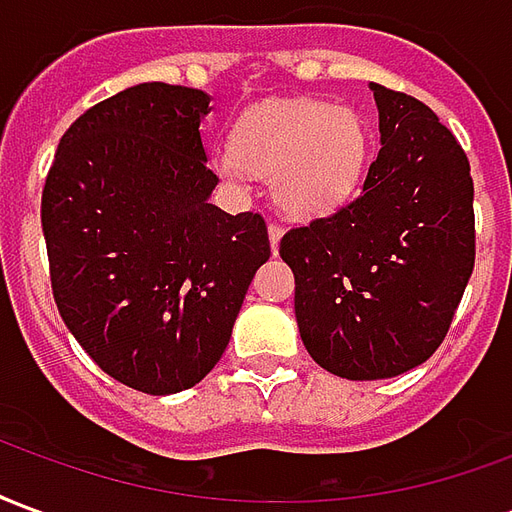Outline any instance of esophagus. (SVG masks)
I'll return each instance as SVG.
<instances>
[{
	"label": "esophagus",
	"mask_w": 512,
	"mask_h": 512,
	"mask_svg": "<svg viewBox=\"0 0 512 512\" xmlns=\"http://www.w3.org/2000/svg\"><path fill=\"white\" fill-rule=\"evenodd\" d=\"M268 238H271V249L277 252V249H279V238H282V224H279V222L268 224Z\"/></svg>",
	"instance_id": "1"
}]
</instances>
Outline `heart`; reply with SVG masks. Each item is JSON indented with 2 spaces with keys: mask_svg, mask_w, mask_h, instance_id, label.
I'll return each instance as SVG.
<instances>
[{
  "mask_svg": "<svg viewBox=\"0 0 512 512\" xmlns=\"http://www.w3.org/2000/svg\"><path fill=\"white\" fill-rule=\"evenodd\" d=\"M367 139L362 120L343 106L318 101L266 104L235 128L233 153L216 167L224 178L246 172L271 180V194L293 219L337 211L359 186Z\"/></svg>",
  "mask_w": 512,
  "mask_h": 512,
  "instance_id": "b5f03b06",
  "label": "heart"
}]
</instances>
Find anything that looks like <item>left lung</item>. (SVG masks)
Wrapping results in <instances>:
<instances>
[{"mask_svg":"<svg viewBox=\"0 0 512 512\" xmlns=\"http://www.w3.org/2000/svg\"><path fill=\"white\" fill-rule=\"evenodd\" d=\"M381 150L362 191L290 227L279 255L296 277V321L334 376L376 381L444 343L474 268L469 158L414 95L373 84Z\"/></svg>","mask_w":512,"mask_h":512,"instance_id":"8db88e82","label":"left lung"}]
</instances>
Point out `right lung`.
Segmentation results:
<instances>
[{
	"label": "right lung",
	"instance_id": "obj_1",
	"mask_svg": "<svg viewBox=\"0 0 512 512\" xmlns=\"http://www.w3.org/2000/svg\"><path fill=\"white\" fill-rule=\"evenodd\" d=\"M211 98L147 82L90 106L60 139L40 222L54 301L106 376L145 395L200 384L222 359L255 271L260 213L208 202Z\"/></svg>",
	"mask_w": 512,
	"mask_h": 512
}]
</instances>
